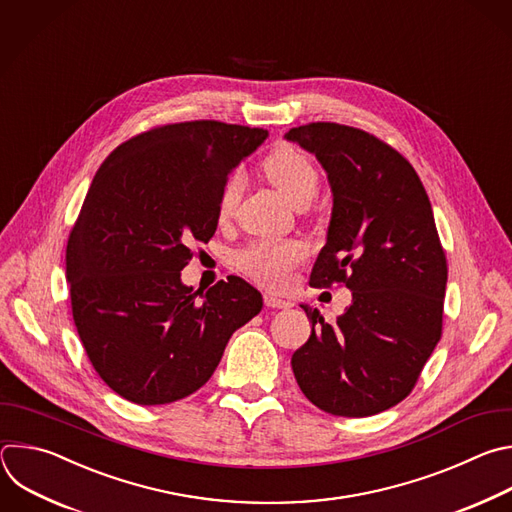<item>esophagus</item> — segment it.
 Here are the masks:
<instances>
[{
    "label": "esophagus",
    "instance_id": "34e87169",
    "mask_svg": "<svg viewBox=\"0 0 512 512\" xmlns=\"http://www.w3.org/2000/svg\"><path fill=\"white\" fill-rule=\"evenodd\" d=\"M264 302H266V306H272V309H290V306H294L292 300H288L280 294H274V292H266Z\"/></svg>",
    "mask_w": 512,
    "mask_h": 512
}]
</instances>
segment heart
<instances>
[{
	"instance_id": "1",
	"label": "heart",
	"mask_w": 512,
	"mask_h": 512,
	"mask_svg": "<svg viewBox=\"0 0 512 512\" xmlns=\"http://www.w3.org/2000/svg\"><path fill=\"white\" fill-rule=\"evenodd\" d=\"M270 181L294 203L300 197H313L319 185V175L313 163L302 153L290 147H280L272 151L264 163ZM242 179L236 173L224 187L220 199V212L228 214L240 195ZM306 256V246L298 240H260L250 244L240 256V268L254 276L256 280L282 286L288 280L290 270L302 262Z\"/></svg>"
}]
</instances>
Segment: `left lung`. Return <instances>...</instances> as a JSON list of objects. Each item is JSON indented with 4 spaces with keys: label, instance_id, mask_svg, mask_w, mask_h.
Segmentation results:
<instances>
[{
    "label": "left lung",
    "instance_id": "left-lung-1",
    "mask_svg": "<svg viewBox=\"0 0 512 512\" xmlns=\"http://www.w3.org/2000/svg\"><path fill=\"white\" fill-rule=\"evenodd\" d=\"M284 139L317 157L333 193L311 284L345 282L353 296L335 325L300 304L313 331L290 359L296 383L333 416L385 412L412 391L442 335L448 268L432 203L416 169L365 131L311 123Z\"/></svg>",
    "mask_w": 512,
    "mask_h": 512
}]
</instances>
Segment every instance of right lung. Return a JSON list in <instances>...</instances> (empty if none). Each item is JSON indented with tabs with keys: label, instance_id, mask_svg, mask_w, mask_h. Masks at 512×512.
Here are the masks:
<instances>
[{
	"label": "right lung",
	"instance_id": "1",
	"mask_svg": "<svg viewBox=\"0 0 512 512\" xmlns=\"http://www.w3.org/2000/svg\"><path fill=\"white\" fill-rule=\"evenodd\" d=\"M266 137L218 121L165 125L96 171L68 238L66 280L84 351L121 397L161 405L191 395L234 331L262 311L246 280L230 276L199 294L181 270L191 244L216 234L228 175Z\"/></svg>",
	"mask_w": 512,
	"mask_h": 512
}]
</instances>
